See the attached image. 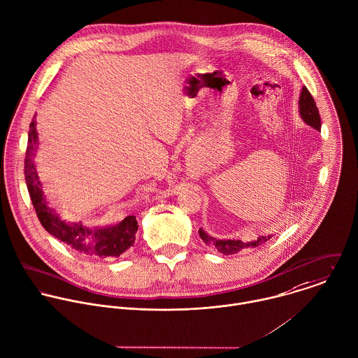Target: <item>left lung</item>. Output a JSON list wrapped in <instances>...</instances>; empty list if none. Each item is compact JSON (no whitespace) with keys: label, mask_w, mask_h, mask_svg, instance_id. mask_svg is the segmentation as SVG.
Returning <instances> with one entry per match:
<instances>
[{"label":"left lung","mask_w":358,"mask_h":358,"mask_svg":"<svg viewBox=\"0 0 358 358\" xmlns=\"http://www.w3.org/2000/svg\"><path fill=\"white\" fill-rule=\"evenodd\" d=\"M299 113H300L301 120L307 125L321 131V117H320L318 107L315 104L314 97L311 96V93L308 92V89L306 86L301 89V93H300ZM199 236L205 241V244L215 247L219 252H222L224 255H233V254H238L241 250L259 247L272 238V236L268 234V236H259L257 240L248 241V243H244L241 240H219V238L210 237L203 229H199Z\"/></svg>","instance_id":"obj_1"}]
</instances>
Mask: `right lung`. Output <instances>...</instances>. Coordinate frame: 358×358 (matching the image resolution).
Wrapping results in <instances>:
<instances>
[{
	"label": "right lung",
	"mask_w": 358,
	"mask_h": 358,
	"mask_svg": "<svg viewBox=\"0 0 358 358\" xmlns=\"http://www.w3.org/2000/svg\"><path fill=\"white\" fill-rule=\"evenodd\" d=\"M38 136L36 131V115L29 127L27 149L24 157V180L31 203L41 226L55 238L68 244L75 251L92 258H115L125 252L135 243L138 222L135 216H127L113 226H85L82 222H65L48 205L37 176L34 156Z\"/></svg>",
	"instance_id": "obj_1"
}]
</instances>
